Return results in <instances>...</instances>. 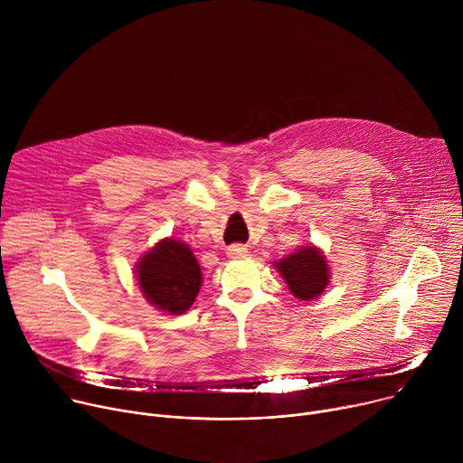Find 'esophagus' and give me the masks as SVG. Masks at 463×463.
I'll list each match as a JSON object with an SVG mask.
<instances>
[{
  "instance_id": "1",
  "label": "esophagus",
  "mask_w": 463,
  "mask_h": 463,
  "mask_svg": "<svg viewBox=\"0 0 463 463\" xmlns=\"http://www.w3.org/2000/svg\"><path fill=\"white\" fill-rule=\"evenodd\" d=\"M247 252H249L247 247H245V245H240V243L227 247V256H229V258H243V256H247Z\"/></svg>"
}]
</instances>
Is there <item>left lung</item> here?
<instances>
[{
  "instance_id": "1",
  "label": "left lung",
  "mask_w": 463,
  "mask_h": 463,
  "mask_svg": "<svg viewBox=\"0 0 463 463\" xmlns=\"http://www.w3.org/2000/svg\"><path fill=\"white\" fill-rule=\"evenodd\" d=\"M273 266L286 280L291 295L298 300L318 298L332 282L326 254L313 243L302 245L280 261H273Z\"/></svg>"
}]
</instances>
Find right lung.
<instances>
[{
	"label": "right lung",
	"instance_id": "right-lung-1",
	"mask_svg": "<svg viewBox=\"0 0 463 463\" xmlns=\"http://www.w3.org/2000/svg\"><path fill=\"white\" fill-rule=\"evenodd\" d=\"M136 280L150 306L166 315H183L200 293L203 273L192 249L168 236L139 256Z\"/></svg>",
	"mask_w": 463,
	"mask_h": 463
}]
</instances>
